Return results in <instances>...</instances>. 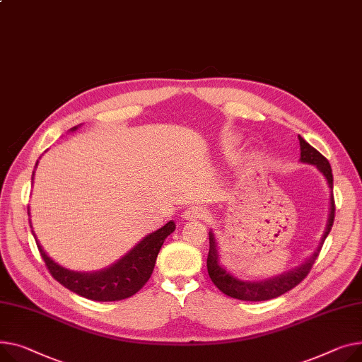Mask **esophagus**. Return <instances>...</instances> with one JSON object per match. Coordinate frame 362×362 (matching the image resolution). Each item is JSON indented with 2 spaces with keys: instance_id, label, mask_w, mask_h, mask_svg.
<instances>
[{
  "instance_id": "34e87169",
  "label": "esophagus",
  "mask_w": 362,
  "mask_h": 362,
  "mask_svg": "<svg viewBox=\"0 0 362 362\" xmlns=\"http://www.w3.org/2000/svg\"><path fill=\"white\" fill-rule=\"evenodd\" d=\"M205 215H206L205 208H202V206H199V205H192V206H189V208L185 211V214H183V216H185L186 220L204 218Z\"/></svg>"
}]
</instances>
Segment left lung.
Here are the masks:
<instances>
[{
	"label": "left lung",
	"mask_w": 362,
	"mask_h": 362,
	"mask_svg": "<svg viewBox=\"0 0 362 362\" xmlns=\"http://www.w3.org/2000/svg\"><path fill=\"white\" fill-rule=\"evenodd\" d=\"M298 139H300V150H301L300 160L303 163L315 164L319 170L325 175V177L329 183V187L332 190L333 189V175H332V168H330L327 158L325 156H322L316 148H313L310 144L307 141H304V138H301L300 135H298ZM333 221H334V198H333V194H330V214H329L326 231L322 237L320 246L317 247L315 255H313L305 263H303L300 268L293 269L286 274H282L279 276L271 278V279L260 281V282L240 281V279L234 278L233 275H230L218 262V249H216L215 237H214V233L209 231V253H208V259H206V268H208L209 278L221 293H224L226 296L235 298V300L264 301V300L276 298V297L285 294L286 291L293 290L294 286H297L308 275V272L311 271L313 264H315V262L322 250V246L325 243L327 234L332 230Z\"/></svg>",
	"instance_id": "left-lung-1"
}]
</instances>
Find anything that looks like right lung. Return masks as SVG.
<instances>
[{
  "mask_svg": "<svg viewBox=\"0 0 362 362\" xmlns=\"http://www.w3.org/2000/svg\"><path fill=\"white\" fill-rule=\"evenodd\" d=\"M74 129H77V127L72 128V131ZM175 228V223L168 221L164 227L144 238L113 267L93 274L74 272L62 268L45 253L39 242H36V245L47 271L69 291L93 301H119L132 297L147 284L154 271L156 259L164 240Z\"/></svg>",
  "mask_w": 362,
  "mask_h": 362,
  "instance_id": "add662e5",
  "label": "right lung"
}]
</instances>
